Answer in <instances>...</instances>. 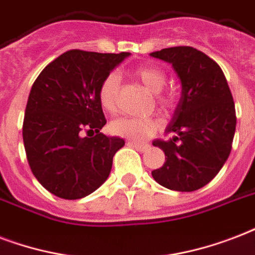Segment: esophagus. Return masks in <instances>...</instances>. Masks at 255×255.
I'll return each instance as SVG.
<instances>
[{
	"mask_svg": "<svg viewBox=\"0 0 255 255\" xmlns=\"http://www.w3.org/2000/svg\"><path fill=\"white\" fill-rule=\"evenodd\" d=\"M128 146H131V147H134V149H137L138 151H143V150H146V147H147L146 145L135 143V142H131V141H128Z\"/></svg>",
	"mask_w": 255,
	"mask_h": 255,
	"instance_id": "1",
	"label": "esophagus"
}]
</instances>
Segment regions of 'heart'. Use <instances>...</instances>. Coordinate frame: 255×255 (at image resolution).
Instances as JSON below:
<instances>
[{"label":"heart","mask_w":255,"mask_h":255,"mask_svg":"<svg viewBox=\"0 0 255 255\" xmlns=\"http://www.w3.org/2000/svg\"><path fill=\"white\" fill-rule=\"evenodd\" d=\"M133 76L143 84L151 93H155V104L162 110H173L177 106V96L170 90H162L166 85V74L162 69L154 65H142L133 70ZM120 77L110 73L102 80L98 88V100L101 106L114 113L118 108ZM162 126L158 118L121 117L110 124V130L114 135L126 138L131 142H143L154 135Z\"/></svg>","instance_id":"heart-1"}]
</instances>
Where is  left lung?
Returning a JSON list of instances; mask_svg holds the SVG:
<instances>
[{
	"instance_id": "obj_1",
	"label": "left lung",
	"mask_w": 255,
	"mask_h": 255,
	"mask_svg": "<svg viewBox=\"0 0 255 255\" xmlns=\"http://www.w3.org/2000/svg\"><path fill=\"white\" fill-rule=\"evenodd\" d=\"M150 56L170 62L182 82L166 129L175 135L153 142L166 161L151 175L170 190H198L218 174L232 151L237 125L232 92L220 65L198 49L167 47Z\"/></svg>"
}]
</instances>
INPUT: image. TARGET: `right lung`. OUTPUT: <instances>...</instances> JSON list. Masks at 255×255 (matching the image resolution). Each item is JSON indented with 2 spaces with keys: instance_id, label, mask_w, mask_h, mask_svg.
Segmentation results:
<instances>
[{
  "instance_id": "obj_1",
  "label": "right lung",
  "mask_w": 255,
  "mask_h": 255,
  "mask_svg": "<svg viewBox=\"0 0 255 255\" xmlns=\"http://www.w3.org/2000/svg\"><path fill=\"white\" fill-rule=\"evenodd\" d=\"M129 54L73 49L34 81L25 109L23 146L33 174L52 194L84 198L109 177L125 141L100 133L106 120L98 88ZM84 131L88 137H82Z\"/></svg>"
}]
</instances>
